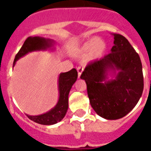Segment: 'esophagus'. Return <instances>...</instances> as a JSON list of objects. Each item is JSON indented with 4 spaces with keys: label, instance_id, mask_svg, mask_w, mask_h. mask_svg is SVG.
Here are the masks:
<instances>
[{
    "label": "esophagus",
    "instance_id": "obj_1",
    "mask_svg": "<svg viewBox=\"0 0 151 151\" xmlns=\"http://www.w3.org/2000/svg\"><path fill=\"white\" fill-rule=\"evenodd\" d=\"M77 70H78V78H80L81 75V73H82L83 70H84V69H83L82 67L79 66V67H78V69H77Z\"/></svg>",
    "mask_w": 151,
    "mask_h": 151
}]
</instances>
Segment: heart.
Segmentation results:
<instances>
[{
	"label": "heart",
	"mask_w": 151,
	"mask_h": 151,
	"mask_svg": "<svg viewBox=\"0 0 151 151\" xmlns=\"http://www.w3.org/2000/svg\"><path fill=\"white\" fill-rule=\"evenodd\" d=\"M106 50L105 42L99 37H93L85 42L81 48L79 53L81 55H85L89 52L88 59H95L100 57Z\"/></svg>",
	"instance_id": "heart-1"
}]
</instances>
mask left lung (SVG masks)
Segmentation results:
<instances>
[{"mask_svg":"<svg viewBox=\"0 0 151 151\" xmlns=\"http://www.w3.org/2000/svg\"><path fill=\"white\" fill-rule=\"evenodd\" d=\"M110 54L87 65L81 78L87 85L90 104L100 117L117 120L137 104L143 91L140 58L124 36L112 34ZM110 75L112 78L109 79Z\"/></svg>","mask_w":151,"mask_h":151,"instance_id":"1","label":"left lung"}]
</instances>
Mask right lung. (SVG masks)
Instances as JSON below:
<instances>
[{
	"instance_id": "add662e5",
	"label": "right lung",
	"mask_w": 151,
	"mask_h": 151,
	"mask_svg": "<svg viewBox=\"0 0 151 151\" xmlns=\"http://www.w3.org/2000/svg\"><path fill=\"white\" fill-rule=\"evenodd\" d=\"M55 41L52 39L45 38L41 37H29L25 41L23 45L20 48L13 63V66L18 59L22 58L29 52H37V51L53 50L55 48ZM78 78V71L76 69H72L71 70L65 73H61L59 76L58 87H59V100L56 105L51 109L49 111L36 116L27 114V116L33 122L45 125H51L56 124L57 122L63 119L66 111L68 110V96L70 91L73 85L75 83Z\"/></svg>"
}]
</instances>
